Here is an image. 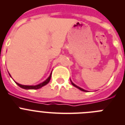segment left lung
I'll use <instances>...</instances> for the list:
<instances>
[{
  "instance_id": "1",
  "label": "left lung",
  "mask_w": 125,
  "mask_h": 125,
  "mask_svg": "<svg viewBox=\"0 0 125 125\" xmlns=\"http://www.w3.org/2000/svg\"><path fill=\"white\" fill-rule=\"evenodd\" d=\"M70 81H71V84H72V85H73L74 86V87H76V88H78V89H80L81 91H84V92H87V91H86V90H85V89H83V88H80V87L78 86H76V84H74V83H73V82H72V81L71 80V79H70Z\"/></svg>"
}]
</instances>
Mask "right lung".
Listing matches in <instances>:
<instances>
[{
	"mask_svg": "<svg viewBox=\"0 0 125 125\" xmlns=\"http://www.w3.org/2000/svg\"><path fill=\"white\" fill-rule=\"evenodd\" d=\"M9 76H10V74L9 73ZM51 74H52V73H51V74L49 75V76L48 77V78H47V79H46V80L44 81H43L42 83H41L39 84H37V85H35V86H29V85H22V84H19L18 83L15 82V83L16 84H17V85H18L19 86L21 87V88H23V89H39V88H42V86H45V85H46L47 84L49 83V81H50L51 79ZM12 78V77H11Z\"/></svg>",
	"mask_w": 125,
	"mask_h": 125,
	"instance_id": "add662e5",
	"label": "right lung"
}]
</instances>
